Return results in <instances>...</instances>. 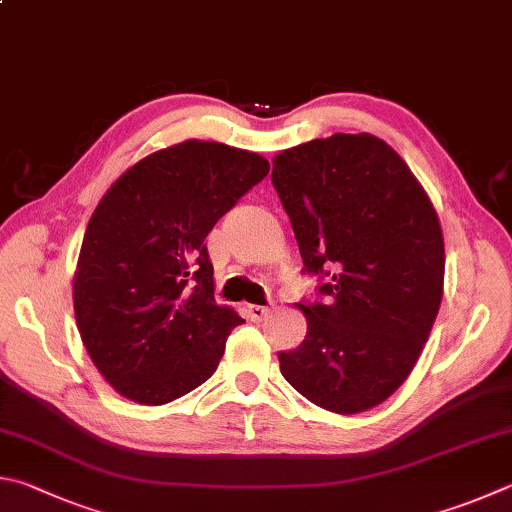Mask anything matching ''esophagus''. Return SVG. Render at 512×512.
Instances as JSON below:
<instances>
[{"label": "esophagus", "mask_w": 512, "mask_h": 512, "mask_svg": "<svg viewBox=\"0 0 512 512\" xmlns=\"http://www.w3.org/2000/svg\"><path fill=\"white\" fill-rule=\"evenodd\" d=\"M246 313H248L250 320L262 322L264 318H268V315H271V309H268V306H259V304H248L246 306Z\"/></svg>", "instance_id": "1"}]
</instances>
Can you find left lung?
I'll list each match as a JSON object with an SVG mask.
<instances>
[{
	"label": "left lung",
	"mask_w": 512,
	"mask_h": 512,
	"mask_svg": "<svg viewBox=\"0 0 512 512\" xmlns=\"http://www.w3.org/2000/svg\"><path fill=\"white\" fill-rule=\"evenodd\" d=\"M273 185L304 271L327 302L297 304L306 336L282 376L313 405L351 416L412 374L443 297L439 215L407 163L371 134L315 138L273 159Z\"/></svg>",
	"instance_id": "left-lung-1"
}]
</instances>
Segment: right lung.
Here are the masks:
<instances>
[{
  "mask_svg": "<svg viewBox=\"0 0 512 512\" xmlns=\"http://www.w3.org/2000/svg\"><path fill=\"white\" fill-rule=\"evenodd\" d=\"M268 170L255 152L190 138L147 154L100 199L73 273V311L120 396L165 405L215 374L244 320L215 302L203 241Z\"/></svg>",
  "mask_w": 512,
  "mask_h": 512,
  "instance_id": "right-lung-1",
  "label": "right lung"
}]
</instances>
